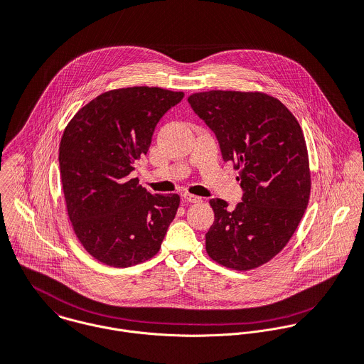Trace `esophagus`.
<instances>
[{"label": "esophagus", "mask_w": 364, "mask_h": 364, "mask_svg": "<svg viewBox=\"0 0 364 364\" xmlns=\"http://www.w3.org/2000/svg\"><path fill=\"white\" fill-rule=\"evenodd\" d=\"M183 199L189 203H200L202 198L196 196V195H191V193H183Z\"/></svg>", "instance_id": "esophagus-1"}]
</instances>
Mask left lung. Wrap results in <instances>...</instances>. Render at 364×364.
<instances>
[{
    "mask_svg": "<svg viewBox=\"0 0 364 364\" xmlns=\"http://www.w3.org/2000/svg\"><path fill=\"white\" fill-rule=\"evenodd\" d=\"M188 102L215 132L223 159L236 162L242 189L236 208L210 199L215 222L206 251L233 269L259 267L287 245L308 206L311 173L299 122L258 92L210 90Z\"/></svg>",
    "mask_w": 364,
    "mask_h": 364,
    "instance_id": "8db88e82",
    "label": "left lung"
}]
</instances>
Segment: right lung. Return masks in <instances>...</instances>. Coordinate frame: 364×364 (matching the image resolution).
<instances>
[{"mask_svg": "<svg viewBox=\"0 0 364 364\" xmlns=\"http://www.w3.org/2000/svg\"><path fill=\"white\" fill-rule=\"evenodd\" d=\"M161 87L106 92L63 131L59 166L75 235L100 262L125 268L152 258L179 208L176 193H149L131 178L162 116L183 99Z\"/></svg>", "mask_w": 364, "mask_h": 364, "instance_id": "1", "label": "right lung"}]
</instances>
